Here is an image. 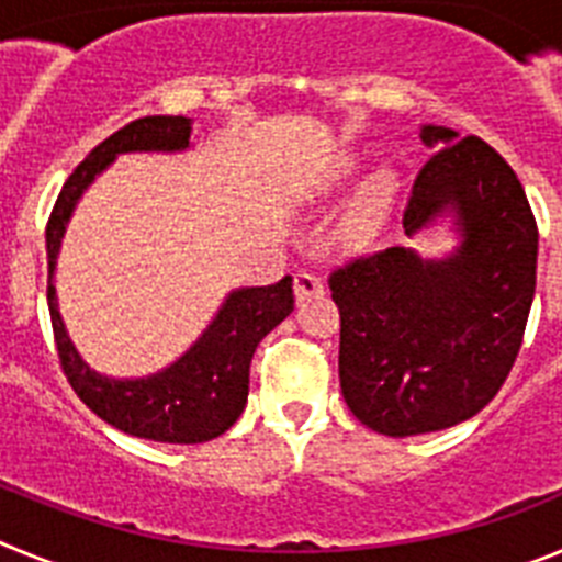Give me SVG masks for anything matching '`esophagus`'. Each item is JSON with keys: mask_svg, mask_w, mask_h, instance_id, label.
Instances as JSON below:
<instances>
[{"mask_svg": "<svg viewBox=\"0 0 562 562\" xmlns=\"http://www.w3.org/2000/svg\"><path fill=\"white\" fill-rule=\"evenodd\" d=\"M324 292V281H321V276H315V272H306L301 270L295 276V297L297 301H306V297H315Z\"/></svg>", "mask_w": 562, "mask_h": 562, "instance_id": "1", "label": "esophagus"}]
</instances>
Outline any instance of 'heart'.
<instances>
[{"label": "heart", "instance_id": "1", "mask_svg": "<svg viewBox=\"0 0 562 562\" xmlns=\"http://www.w3.org/2000/svg\"><path fill=\"white\" fill-rule=\"evenodd\" d=\"M346 171V168H342ZM391 200V182L382 177V180H376L374 186L369 188V193H366V200H362V216L366 220H374V216H380L382 211H385V205H389Z\"/></svg>", "mask_w": 562, "mask_h": 562}]
</instances>
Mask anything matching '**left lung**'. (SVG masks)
Instances as JSON below:
<instances>
[{
  "instance_id": "8db88e82",
  "label": "left lung",
  "mask_w": 562,
  "mask_h": 562,
  "mask_svg": "<svg viewBox=\"0 0 562 562\" xmlns=\"http://www.w3.org/2000/svg\"><path fill=\"white\" fill-rule=\"evenodd\" d=\"M422 140L440 148L416 173L402 227L416 233L453 207L464 236L456 256L422 261L389 247L329 272L342 400L394 439L459 425L498 394L538 267V222L509 162L475 134L425 126Z\"/></svg>"
}]
</instances>
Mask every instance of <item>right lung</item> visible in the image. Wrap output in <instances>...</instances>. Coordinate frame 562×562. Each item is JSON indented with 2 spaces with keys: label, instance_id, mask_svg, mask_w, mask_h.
I'll use <instances>...</instances> for the list:
<instances>
[{
  "label": "right lung",
  "instance_id": "right-lung-1",
  "mask_svg": "<svg viewBox=\"0 0 562 562\" xmlns=\"http://www.w3.org/2000/svg\"><path fill=\"white\" fill-rule=\"evenodd\" d=\"M188 137L191 121L182 114H148L126 123L98 143L81 166L69 173L47 220V306L64 376L78 400L112 428L166 445H200L216 439L241 416L250 389L252 351L267 331L276 329L295 310L292 278L284 276L270 286L233 292L200 342L171 369L146 380H109L89 369L64 331L53 267L64 225L78 196L95 180V173L114 160V154L177 151L188 146Z\"/></svg>",
  "mask_w": 562,
  "mask_h": 562
}]
</instances>
